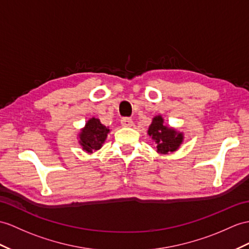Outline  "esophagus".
I'll return each mask as SVG.
<instances>
[{"label": "esophagus", "mask_w": 249, "mask_h": 249, "mask_svg": "<svg viewBox=\"0 0 249 249\" xmlns=\"http://www.w3.org/2000/svg\"><path fill=\"white\" fill-rule=\"evenodd\" d=\"M133 124H134L133 123V119L130 117L121 118V124H123V126H132Z\"/></svg>", "instance_id": "esophagus-1"}]
</instances>
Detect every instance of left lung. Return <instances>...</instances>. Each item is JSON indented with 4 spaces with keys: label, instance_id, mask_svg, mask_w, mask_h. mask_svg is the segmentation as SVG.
<instances>
[{
    "label": "left lung",
    "instance_id": "obj_1",
    "mask_svg": "<svg viewBox=\"0 0 249 249\" xmlns=\"http://www.w3.org/2000/svg\"><path fill=\"white\" fill-rule=\"evenodd\" d=\"M148 134L155 142L157 152L162 154L178 150L183 142V134L163 124L161 116L153 118L152 124L149 126Z\"/></svg>",
    "mask_w": 249,
    "mask_h": 249
}]
</instances>
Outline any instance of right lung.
<instances>
[{
	"instance_id": "add662e5",
	"label": "right lung",
	"mask_w": 249,
	"mask_h": 249,
	"mask_svg": "<svg viewBox=\"0 0 249 249\" xmlns=\"http://www.w3.org/2000/svg\"><path fill=\"white\" fill-rule=\"evenodd\" d=\"M108 132H110V130L104 124H101L99 119L92 118L88 121L86 128L82 130L80 136H79L80 137L79 142L82 145V149L84 151L92 153L94 150L101 148Z\"/></svg>"
}]
</instances>
